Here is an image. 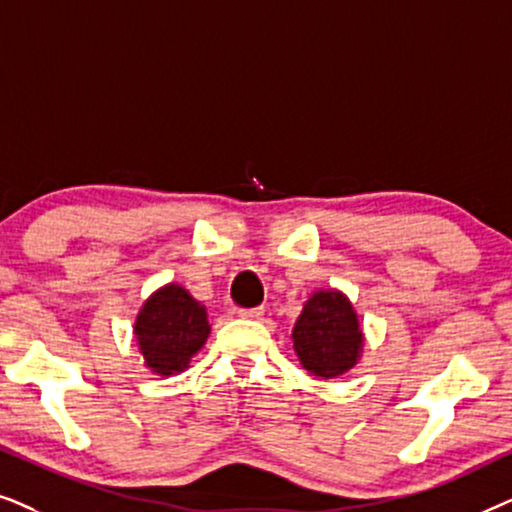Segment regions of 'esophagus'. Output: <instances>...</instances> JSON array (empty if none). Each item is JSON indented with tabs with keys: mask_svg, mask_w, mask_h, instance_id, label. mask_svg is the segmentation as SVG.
Here are the masks:
<instances>
[{
	"mask_svg": "<svg viewBox=\"0 0 512 512\" xmlns=\"http://www.w3.org/2000/svg\"><path fill=\"white\" fill-rule=\"evenodd\" d=\"M238 316L248 320H260L264 316V309L262 306H255V309H238Z\"/></svg>",
	"mask_w": 512,
	"mask_h": 512,
	"instance_id": "34e87169",
	"label": "esophagus"
}]
</instances>
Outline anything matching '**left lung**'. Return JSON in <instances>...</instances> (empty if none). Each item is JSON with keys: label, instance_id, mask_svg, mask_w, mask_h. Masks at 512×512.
Here are the masks:
<instances>
[{"label": "left lung", "instance_id": "1", "mask_svg": "<svg viewBox=\"0 0 512 512\" xmlns=\"http://www.w3.org/2000/svg\"><path fill=\"white\" fill-rule=\"evenodd\" d=\"M363 342L353 304L339 290L313 292L292 327V349L299 363L320 379L349 372L363 353Z\"/></svg>", "mask_w": 512, "mask_h": 512}]
</instances>
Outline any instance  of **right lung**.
Returning <instances> with one entry per match:
<instances>
[{
  "instance_id": "obj_1",
  "label": "right lung",
  "mask_w": 512,
  "mask_h": 512,
  "mask_svg": "<svg viewBox=\"0 0 512 512\" xmlns=\"http://www.w3.org/2000/svg\"><path fill=\"white\" fill-rule=\"evenodd\" d=\"M135 337L149 370L170 377L185 372L210 335L206 306L177 283H168L142 304Z\"/></svg>"
}]
</instances>
